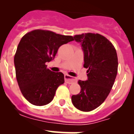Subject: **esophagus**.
Masks as SVG:
<instances>
[{
  "label": "esophagus",
  "mask_w": 134,
  "mask_h": 134,
  "mask_svg": "<svg viewBox=\"0 0 134 134\" xmlns=\"http://www.w3.org/2000/svg\"><path fill=\"white\" fill-rule=\"evenodd\" d=\"M64 79H65V82H66V83H68V84H72L74 83V82H76V80H77L76 79L72 77V76L68 75V74H65Z\"/></svg>",
  "instance_id": "1"
}]
</instances>
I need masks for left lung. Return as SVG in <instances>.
<instances>
[{"mask_svg":"<svg viewBox=\"0 0 134 134\" xmlns=\"http://www.w3.org/2000/svg\"><path fill=\"white\" fill-rule=\"evenodd\" d=\"M74 38L82 48L88 80L78 81L80 92L72 96V102L87 112L99 107L109 94L118 74V55L111 41L99 34H82Z\"/></svg>","mask_w":134,"mask_h":134,"instance_id":"8db88e82","label":"left lung"}]
</instances>
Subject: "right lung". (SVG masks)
<instances>
[{
  "instance_id": "right-lung-1",
  "label": "right lung",
  "mask_w": 134,
  "mask_h": 134,
  "mask_svg": "<svg viewBox=\"0 0 134 134\" xmlns=\"http://www.w3.org/2000/svg\"><path fill=\"white\" fill-rule=\"evenodd\" d=\"M74 40L72 36L35 29L21 38L14 57L16 78L23 97L36 106L53 100L55 91L64 82V75L47 68L58 48Z\"/></svg>"
}]
</instances>
